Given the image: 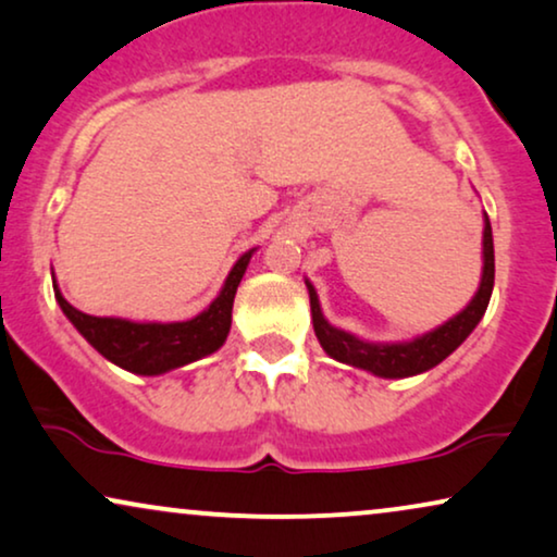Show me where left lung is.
Wrapping results in <instances>:
<instances>
[{
	"label": "left lung",
	"instance_id": "obj_1",
	"mask_svg": "<svg viewBox=\"0 0 557 557\" xmlns=\"http://www.w3.org/2000/svg\"><path fill=\"white\" fill-rule=\"evenodd\" d=\"M494 234H491V223L485 218L483 228V277L481 287H478L475 298L468 302V308L462 313H457L455 319H449L445 326L429 331V334L419 336V339L406 342V344H368L355 339L347 331L334 329L323 319L319 298L311 283L308 293H311V313H313V329L319 336L321 347L326 349V355L334 360L355 364V368L370 370L380 377H408L419 375V372L432 370L434 364H440L445 357L460 347L468 339L470 331L478 326V321L483 319L485 308H488L491 293H494Z\"/></svg>",
	"mask_w": 557,
	"mask_h": 557
}]
</instances>
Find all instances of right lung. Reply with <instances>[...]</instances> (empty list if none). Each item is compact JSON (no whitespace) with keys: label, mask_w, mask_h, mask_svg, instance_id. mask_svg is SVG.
<instances>
[{"label":"right lung","mask_w":557,"mask_h":557,"mask_svg":"<svg viewBox=\"0 0 557 557\" xmlns=\"http://www.w3.org/2000/svg\"><path fill=\"white\" fill-rule=\"evenodd\" d=\"M251 255H255V249L238 259L221 295L210 302L208 311L195 315L193 321L136 323L125 319H100V315L76 311L72 302L63 298L55 283L53 290L66 319L79 329L84 339L102 357H108L117 368L136 372V375H161L166 370L200 360L226 342L236 287L242 283Z\"/></svg>","instance_id":"obj_1"}]
</instances>
